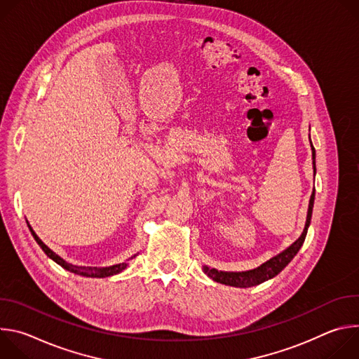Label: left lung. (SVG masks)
Returning a JSON list of instances; mask_svg holds the SVG:
<instances>
[{
  "mask_svg": "<svg viewBox=\"0 0 359 359\" xmlns=\"http://www.w3.org/2000/svg\"><path fill=\"white\" fill-rule=\"evenodd\" d=\"M311 142V140H310ZM313 149V159H316L314 155V147L311 144ZM314 163V172H316V162ZM313 206H314V191L310 197V204H309V213H306V222H305V227L302 234L299 236L298 240H295L287 250H284L283 252H280L276 257L270 259L267 263L262 264L260 267L250 270V271H241V273H226V271H217L215 269H209L204 267V273H206L210 278H213L215 281L220 283V284H226V285H231V287H241V288H247V287H254L259 285L273 277H276L292 259L294 255L298 252V250L301 248L305 236H306V230H309L310 222H311V215H313Z\"/></svg>",
  "mask_w": 359,
  "mask_h": 359,
  "instance_id": "1",
  "label": "left lung"
}]
</instances>
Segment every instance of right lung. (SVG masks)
Segmentation results:
<instances>
[{"label": "right lung", "instance_id": "obj_1", "mask_svg": "<svg viewBox=\"0 0 359 359\" xmlns=\"http://www.w3.org/2000/svg\"><path fill=\"white\" fill-rule=\"evenodd\" d=\"M29 230H31V234L34 236L35 241L39 244V247L43 250V252L48 255V257L50 260H54L57 264H60L61 267H64L65 270L71 271V273H76V274H81V276H86V277H97V278H105V277H109V276H114V274H118L121 271H123L126 269V263H122V264H116V266H111V267H102V269H97V267H89V269H82V267H76V266H72L69 263H67L65 260H62L58 254H55L53 250L48 248L42 241L41 238L35 234V231L32 230V227L28 224Z\"/></svg>", "mask_w": 359, "mask_h": 359}]
</instances>
